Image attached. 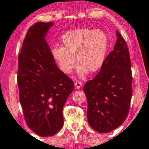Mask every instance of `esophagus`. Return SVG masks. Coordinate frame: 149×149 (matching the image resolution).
<instances>
[{
	"label": "esophagus",
	"instance_id": "34e87169",
	"mask_svg": "<svg viewBox=\"0 0 149 149\" xmlns=\"http://www.w3.org/2000/svg\"><path fill=\"white\" fill-rule=\"evenodd\" d=\"M74 86L77 88H81L82 86V83L81 82H74Z\"/></svg>",
	"mask_w": 149,
	"mask_h": 149
}]
</instances>
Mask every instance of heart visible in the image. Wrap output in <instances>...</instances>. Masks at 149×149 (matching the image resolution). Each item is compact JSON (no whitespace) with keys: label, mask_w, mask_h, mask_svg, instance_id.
<instances>
[{"label":"heart","mask_w":149,"mask_h":149,"mask_svg":"<svg viewBox=\"0 0 149 149\" xmlns=\"http://www.w3.org/2000/svg\"><path fill=\"white\" fill-rule=\"evenodd\" d=\"M61 47H54L51 53L58 68L70 74L76 65L79 77L94 73L102 67L109 49V38L102 30L79 29L62 36Z\"/></svg>","instance_id":"heart-1"}]
</instances>
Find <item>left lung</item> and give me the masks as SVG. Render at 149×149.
<instances>
[{
    "instance_id": "1",
    "label": "left lung",
    "mask_w": 149,
    "mask_h": 149,
    "mask_svg": "<svg viewBox=\"0 0 149 149\" xmlns=\"http://www.w3.org/2000/svg\"><path fill=\"white\" fill-rule=\"evenodd\" d=\"M114 50L106 57L99 72L83 88L87 99L88 123L100 133L124 123L132 95L130 59L126 41L118 31Z\"/></svg>"
}]
</instances>
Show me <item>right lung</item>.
I'll return each instance as SVG.
<instances>
[{"label":"right lung","mask_w":149,"mask_h":149,"mask_svg":"<svg viewBox=\"0 0 149 149\" xmlns=\"http://www.w3.org/2000/svg\"><path fill=\"white\" fill-rule=\"evenodd\" d=\"M52 22L30 27L19 55L17 82L26 125L42 137L51 136L64 124L63 109L74 82L61 71L45 37Z\"/></svg>","instance_id":"1"}]
</instances>
